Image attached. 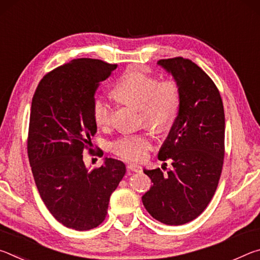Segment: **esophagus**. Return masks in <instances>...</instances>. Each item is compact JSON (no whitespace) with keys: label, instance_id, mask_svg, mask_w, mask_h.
<instances>
[{"label":"esophagus","instance_id":"esophagus-1","mask_svg":"<svg viewBox=\"0 0 260 260\" xmlns=\"http://www.w3.org/2000/svg\"><path fill=\"white\" fill-rule=\"evenodd\" d=\"M127 167H128L129 171H133V172H141V166L136 164V162H129Z\"/></svg>","mask_w":260,"mask_h":260}]
</instances>
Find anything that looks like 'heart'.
<instances>
[{
  "mask_svg": "<svg viewBox=\"0 0 260 260\" xmlns=\"http://www.w3.org/2000/svg\"><path fill=\"white\" fill-rule=\"evenodd\" d=\"M113 95L122 103L141 110L144 124L157 129H166L173 124L180 107V91L173 80L160 81L156 77L131 69L113 88ZM93 118L96 126L110 124L111 110L102 98L93 103ZM152 148V138L149 133L127 134L114 140L111 150L116 155L132 160H141Z\"/></svg>",
  "mask_w": 260,
  "mask_h": 260,
  "instance_id": "heart-1",
  "label": "heart"
}]
</instances>
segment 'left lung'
I'll return each instance as SVG.
<instances>
[{"mask_svg":"<svg viewBox=\"0 0 260 260\" xmlns=\"http://www.w3.org/2000/svg\"><path fill=\"white\" fill-rule=\"evenodd\" d=\"M157 65L177 82L180 107L158 152V159H171L172 167L166 173L143 170L152 186L142 203L158 221L178 226L199 217L217 189L225 149V112L214 82L191 60L177 57L158 60Z\"/></svg>","mask_w":260,"mask_h":260,"instance_id":"left-lung-1","label":"left lung"}]
</instances>
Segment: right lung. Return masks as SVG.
<instances>
[{"instance_id":"add662e5","label":"right lung","mask_w":260,"mask_h":260,"mask_svg":"<svg viewBox=\"0 0 260 260\" xmlns=\"http://www.w3.org/2000/svg\"><path fill=\"white\" fill-rule=\"evenodd\" d=\"M117 67L73 59L43 77L32 100L27 151L34 181L54 218L76 231L103 222L110 196L126 172L124 162L107 157L90 170L82 156L98 132L95 93Z\"/></svg>"}]
</instances>
